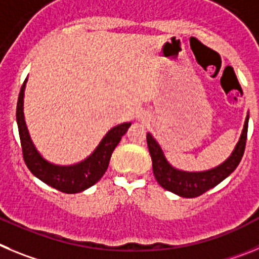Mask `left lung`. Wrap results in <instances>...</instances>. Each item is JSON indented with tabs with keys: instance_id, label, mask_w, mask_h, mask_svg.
<instances>
[{
	"instance_id": "obj_1",
	"label": "left lung",
	"mask_w": 259,
	"mask_h": 259,
	"mask_svg": "<svg viewBox=\"0 0 259 259\" xmlns=\"http://www.w3.org/2000/svg\"><path fill=\"white\" fill-rule=\"evenodd\" d=\"M248 121L249 116H246L239 142L235 146V150L232 151L230 157L218 166L204 171H185L171 166L167 162L160 144L155 141L151 133H147V144L152 158L153 176L158 182V185L181 197H197L210 188L215 187L217 185H220L223 179L227 178L236 169L241 161L245 150Z\"/></svg>"
}]
</instances>
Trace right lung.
Here are the masks:
<instances>
[{
    "label": "right lung",
    "mask_w": 259,
    "mask_h": 259,
    "mask_svg": "<svg viewBox=\"0 0 259 259\" xmlns=\"http://www.w3.org/2000/svg\"><path fill=\"white\" fill-rule=\"evenodd\" d=\"M27 78L20 89L18 106H16V122L19 129L20 143H22L23 157L31 173L41 179L50 187L57 188L64 193H77L88 190L95 185L106 173L113 150L121 141V137L127 132L132 122H124L112 127L98 144L94 152L73 165H55L39 155L28 133L23 112L24 104V90Z\"/></svg>",
    "instance_id": "obj_1"
}]
</instances>
